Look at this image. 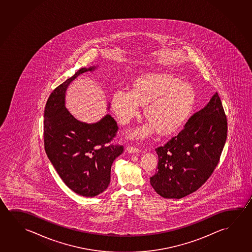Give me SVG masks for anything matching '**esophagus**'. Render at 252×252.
Listing matches in <instances>:
<instances>
[{"label":"esophagus","instance_id":"34e87169","mask_svg":"<svg viewBox=\"0 0 252 252\" xmlns=\"http://www.w3.org/2000/svg\"><path fill=\"white\" fill-rule=\"evenodd\" d=\"M126 151L128 153H139L140 149L136 148V147H132V146H127L126 147Z\"/></svg>","mask_w":252,"mask_h":252}]
</instances>
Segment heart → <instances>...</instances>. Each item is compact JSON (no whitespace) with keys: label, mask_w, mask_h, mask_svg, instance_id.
Wrapping results in <instances>:
<instances>
[{"label":"heart","mask_w":252,"mask_h":252,"mask_svg":"<svg viewBox=\"0 0 252 252\" xmlns=\"http://www.w3.org/2000/svg\"><path fill=\"white\" fill-rule=\"evenodd\" d=\"M193 91L180 83L173 75L147 74L138 79L133 90L121 88L116 91L112 104L118 119L126 124L146 105L145 116L151 126L140 129L138 134L148 135L156 128L161 135L176 131L185 121L193 103Z\"/></svg>","instance_id":"obj_1"}]
</instances>
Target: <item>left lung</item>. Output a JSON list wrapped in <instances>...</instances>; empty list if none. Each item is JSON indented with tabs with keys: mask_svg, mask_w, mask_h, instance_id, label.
<instances>
[{
	"mask_svg": "<svg viewBox=\"0 0 252 252\" xmlns=\"http://www.w3.org/2000/svg\"><path fill=\"white\" fill-rule=\"evenodd\" d=\"M227 135V117L215 93L176 136L156 149L158 170L150 178L153 188L161 197L175 199L196 191L218 165Z\"/></svg>",
	"mask_w": 252,
	"mask_h": 252,
	"instance_id": "obj_1",
	"label": "left lung"
}]
</instances>
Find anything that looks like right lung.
I'll use <instances>...</instances> for the list:
<instances>
[{
  "label": "right lung",
  "instance_id": "right-lung-1",
  "mask_svg": "<svg viewBox=\"0 0 252 252\" xmlns=\"http://www.w3.org/2000/svg\"><path fill=\"white\" fill-rule=\"evenodd\" d=\"M95 68L83 67L54 89L44 112L46 155L66 186L84 197H95L107 188L112 162L124 151L122 145L111 143L119 130L112 116L87 124L74 119L65 107L69 83L79 74Z\"/></svg>",
  "mask_w": 252,
  "mask_h": 252
}]
</instances>
